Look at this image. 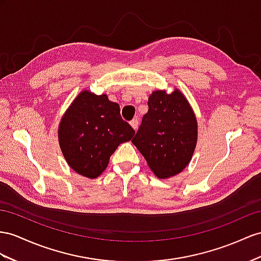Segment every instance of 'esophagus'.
I'll return each mask as SVG.
<instances>
[{
  "label": "esophagus",
  "mask_w": 261,
  "mask_h": 261,
  "mask_svg": "<svg viewBox=\"0 0 261 261\" xmlns=\"http://www.w3.org/2000/svg\"><path fill=\"white\" fill-rule=\"evenodd\" d=\"M130 125L132 126L133 129L135 130H137L138 129V125H139V122H138V120L137 119H133L132 121H130Z\"/></svg>",
  "instance_id": "obj_1"
}]
</instances>
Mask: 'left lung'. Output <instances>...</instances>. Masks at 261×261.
<instances>
[{"label": "left lung", "instance_id": "obj_1", "mask_svg": "<svg viewBox=\"0 0 261 261\" xmlns=\"http://www.w3.org/2000/svg\"><path fill=\"white\" fill-rule=\"evenodd\" d=\"M149 111L132 143L159 178L181 173L191 162L197 143V119L183 92L154 90L149 96Z\"/></svg>", "mask_w": 261, "mask_h": 261}]
</instances>
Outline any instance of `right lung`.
Returning <instances> with one entry per match:
<instances>
[{
	"mask_svg": "<svg viewBox=\"0 0 261 261\" xmlns=\"http://www.w3.org/2000/svg\"><path fill=\"white\" fill-rule=\"evenodd\" d=\"M135 130L120 116V106L106 93L84 89L65 111L58 126V142L70 169L96 178L107 169L119 144L128 142Z\"/></svg>",
	"mask_w": 261,
	"mask_h": 261,
	"instance_id": "1",
	"label": "right lung"
}]
</instances>
